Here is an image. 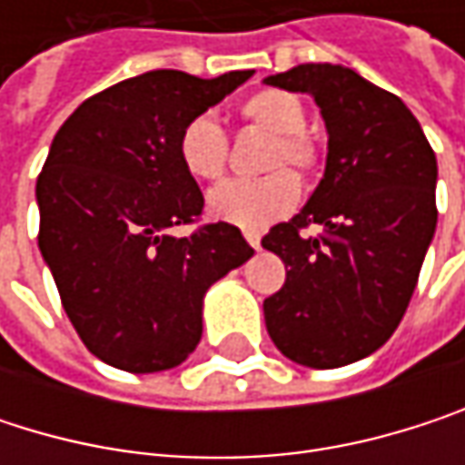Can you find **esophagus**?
Instances as JSON below:
<instances>
[{
  "mask_svg": "<svg viewBox=\"0 0 465 465\" xmlns=\"http://www.w3.org/2000/svg\"><path fill=\"white\" fill-rule=\"evenodd\" d=\"M244 239L250 242V247H255V250L261 247V233L258 232H244Z\"/></svg>",
  "mask_w": 465,
  "mask_h": 465,
  "instance_id": "obj_1",
  "label": "esophagus"
}]
</instances>
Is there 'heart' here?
Instances as JSON below:
<instances>
[{"mask_svg": "<svg viewBox=\"0 0 465 465\" xmlns=\"http://www.w3.org/2000/svg\"><path fill=\"white\" fill-rule=\"evenodd\" d=\"M239 113L250 126L274 137L263 158V169L269 174L258 180H229L210 193L207 204L213 218L258 232L285 218L302 196L299 177L282 166H293L299 174H312L321 155L315 142L304 134L307 113L296 94L263 88L250 94ZM177 155L191 177L218 180L229 163V140L213 115H196L177 137Z\"/></svg>", "mask_w": 465, "mask_h": 465, "instance_id": "obj_1", "label": "heart"}]
</instances>
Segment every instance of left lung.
I'll use <instances>...</instances> for the list:
<instances>
[{
	"label": "left lung",
	"mask_w": 465,
	"mask_h": 465,
	"mask_svg": "<svg viewBox=\"0 0 465 465\" xmlns=\"http://www.w3.org/2000/svg\"><path fill=\"white\" fill-rule=\"evenodd\" d=\"M266 85L315 99L328 132L325 174L288 223L261 239L285 285L263 302L277 350L336 369L380 350L399 328L436 232V155L410 107L339 64H299ZM318 223L321 237H304Z\"/></svg>",
	"instance_id": "obj_1"
}]
</instances>
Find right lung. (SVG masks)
I'll return each mask as SVG.
<instances>
[{
    "instance_id": "right-lung-1",
    "label": "right lung",
    "mask_w": 465,
    "mask_h": 465,
    "mask_svg": "<svg viewBox=\"0 0 465 465\" xmlns=\"http://www.w3.org/2000/svg\"><path fill=\"white\" fill-rule=\"evenodd\" d=\"M250 74L144 72L85 99L53 137L37 177L40 252L77 336L115 369L180 366L202 339L204 293L252 255L232 223L169 233L204 207L177 155L183 126Z\"/></svg>"
}]
</instances>
